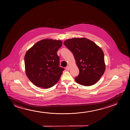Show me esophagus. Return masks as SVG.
<instances>
[{"instance_id": "1", "label": "esophagus", "mask_w": 130, "mask_h": 130, "mask_svg": "<svg viewBox=\"0 0 130 130\" xmlns=\"http://www.w3.org/2000/svg\"><path fill=\"white\" fill-rule=\"evenodd\" d=\"M65 68H66V70H67V71H69V67L68 66H67Z\"/></svg>"}]
</instances>
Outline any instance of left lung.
<instances>
[{
	"label": "left lung",
	"mask_w": 130,
	"mask_h": 130,
	"mask_svg": "<svg viewBox=\"0 0 130 130\" xmlns=\"http://www.w3.org/2000/svg\"><path fill=\"white\" fill-rule=\"evenodd\" d=\"M64 45L73 53L79 70L76 83L83 86L94 85L103 75L105 69L102 49L85 38H73L64 41Z\"/></svg>",
	"instance_id": "left-lung-1"
}]
</instances>
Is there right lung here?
<instances>
[{
  "label": "right lung",
  "instance_id": "1",
  "mask_svg": "<svg viewBox=\"0 0 130 130\" xmlns=\"http://www.w3.org/2000/svg\"><path fill=\"white\" fill-rule=\"evenodd\" d=\"M62 45L59 40L45 39L27 51L25 56L26 74L34 85L48 89L58 81L64 70L59 67V57L57 54Z\"/></svg>",
  "mask_w": 130,
  "mask_h": 130
}]
</instances>
